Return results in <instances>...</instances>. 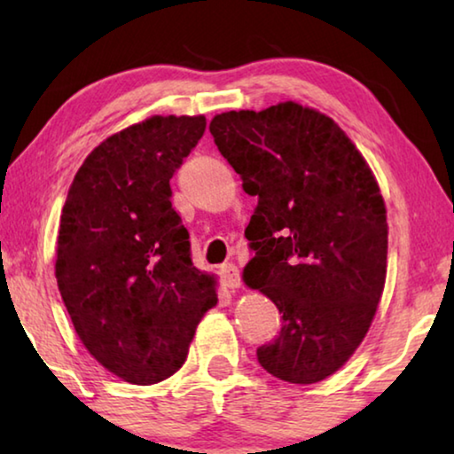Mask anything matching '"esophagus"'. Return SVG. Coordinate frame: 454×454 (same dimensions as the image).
Masks as SVG:
<instances>
[{
	"label": "esophagus",
	"mask_w": 454,
	"mask_h": 454,
	"mask_svg": "<svg viewBox=\"0 0 454 454\" xmlns=\"http://www.w3.org/2000/svg\"><path fill=\"white\" fill-rule=\"evenodd\" d=\"M220 280L226 288H238L240 286V270L236 264H224L220 268Z\"/></svg>",
	"instance_id": "1"
}]
</instances>
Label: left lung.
Segmentation results:
<instances>
[{
    "instance_id": "left-lung-1",
    "label": "left lung",
    "mask_w": 454,
    "mask_h": 454,
    "mask_svg": "<svg viewBox=\"0 0 454 454\" xmlns=\"http://www.w3.org/2000/svg\"><path fill=\"white\" fill-rule=\"evenodd\" d=\"M222 156L258 206L246 228L244 280L282 314L258 347L266 372L312 384L368 333L387 278V208L371 168L325 114L294 102L210 121Z\"/></svg>"
}]
</instances>
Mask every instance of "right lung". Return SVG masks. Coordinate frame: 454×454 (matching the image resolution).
I'll return each mask as SVG.
<instances>
[{
	"label": "right lung",
	"mask_w": 454,
	"mask_h": 454,
	"mask_svg": "<svg viewBox=\"0 0 454 454\" xmlns=\"http://www.w3.org/2000/svg\"><path fill=\"white\" fill-rule=\"evenodd\" d=\"M204 129V116H153L110 136L82 164L61 210V301L90 355L126 382L156 384L178 371L218 302L170 200L172 176Z\"/></svg>",
	"instance_id": "right-lung-1"
}]
</instances>
